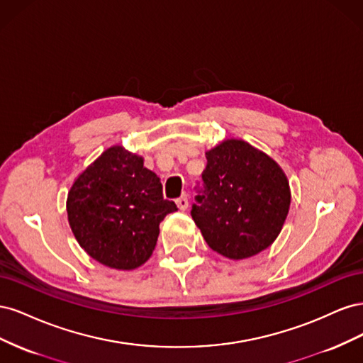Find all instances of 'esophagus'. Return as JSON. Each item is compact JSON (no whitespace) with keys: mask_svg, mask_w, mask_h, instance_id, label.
<instances>
[{"mask_svg":"<svg viewBox=\"0 0 363 363\" xmlns=\"http://www.w3.org/2000/svg\"><path fill=\"white\" fill-rule=\"evenodd\" d=\"M175 204H177V207L180 208V211H186V208H188V206H189V200H188V195L186 194H183L180 199H177L175 200Z\"/></svg>","mask_w":363,"mask_h":363,"instance_id":"obj_1","label":"esophagus"}]
</instances>
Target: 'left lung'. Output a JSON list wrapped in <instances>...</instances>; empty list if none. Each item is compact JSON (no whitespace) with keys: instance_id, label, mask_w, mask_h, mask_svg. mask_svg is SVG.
<instances>
[{"instance_id":"1","label":"left lung","mask_w":363,"mask_h":363,"mask_svg":"<svg viewBox=\"0 0 363 363\" xmlns=\"http://www.w3.org/2000/svg\"><path fill=\"white\" fill-rule=\"evenodd\" d=\"M204 194L192 219L213 251L242 260L267 250L280 235L291 188L280 164L242 139L230 138L206 151Z\"/></svg>"}]
</instances>
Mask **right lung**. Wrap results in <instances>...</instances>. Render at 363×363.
<instances>
[{
    "label": "right lung",
    "mask_w": 363,
    "mask_h": 363,
    "mask_svg": "<svg viewBox=\"0 0 363 363\" xmlns=\"http://www.w3.org/2000/svg\"><path fill=\"white\" fill-rule=\"evenodd\" d=\"M177 211L163 200L157 175L144 157L123 145L104 150L77 175L67 199L68 221L77 242L94 260L121 271L151 257L159 224Z\"/></svg>",
    "instance_id": "add662e5"
}]
</instances>
